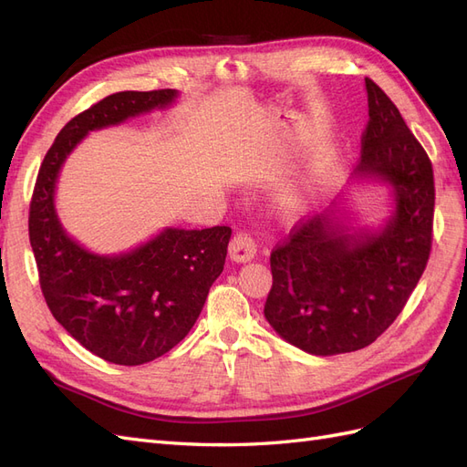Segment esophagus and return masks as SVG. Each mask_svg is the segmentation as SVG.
<instances>
[{"label":"esophagus","mask_w":467,"mask_h":467,"mask_svg":"<svg viewBox=\"0 0 467 467\" xmlns=\"http://www.w3.org/2000/svg\"><path fill=\"white\" fill-rule=\"evenodd\" d=\"M257 253V244L255 239L251 237V234L247 232H239L232 237L230 242V257L237 263H245L255 257Z\"/></svg>","instance_id":"1"}]
</instances>
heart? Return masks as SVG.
Here are the masks:
<instances>
[{"mask_svg":"<svg viewBox=\"0 0 467 467\" xmlns=\"http://www.w3.org/2000/svg\"><path fill=\"white\" fill-rule=\"evenodd\" d=\"M290 208H294V210H298V208H302V201H300V199H296V201H292V202H290Z\"/></svg>","mask_w":467,"mask_h":467,"instance_id":"obj_1","label":"heart"}]
</instances>
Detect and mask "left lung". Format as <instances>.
<instances>
[{"label":"left lung","instance_id":"obj_1","mask_svg":"<svg viewBox=\"0 0 467 467\" xmlns=\"http://www.w3.org/2000/svg\"><path fill=\"white\" fill-rule=\"evenodd\" d=\"M364 81L370 119L357 171L393 185V218L370 235L312 216L296 222L271 253L265 317L282 338L319 357L372 345L403 312L432 247V163L391 99Z\"/></svg>","mask_w":467,"mask_h":467}]
</instances>
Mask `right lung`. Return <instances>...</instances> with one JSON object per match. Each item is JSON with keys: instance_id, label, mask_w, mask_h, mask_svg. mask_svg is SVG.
Here are the masks:
<instances>
[{"instance_id": "obj_1", "label": "right lung", "mask_w": 467, "mask_h": 467, "mask_svg": "<svg viewBox=\"0 0 467 467\" xmlns=\"http://www.w3.org/2000/svg\"><path fill=\"white\" fill-rule=\"evenodd\" d=\"M175 97V89H155L101 99L56 136L35 182L29 239L42 296L79 345L112 364L151 362L187 337L223 271L232 228L165 230L126 255L99 257L72 242L56 218V177L89 130L167 107Z\"/></svg>"}]
</instances>
